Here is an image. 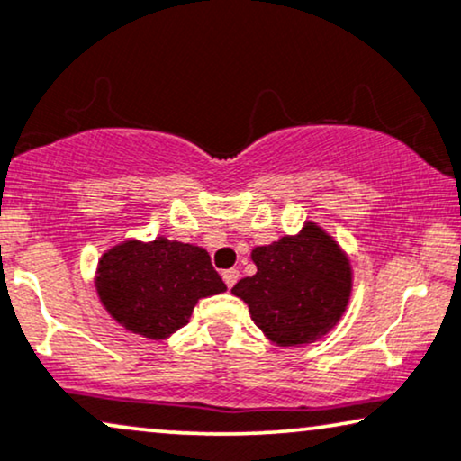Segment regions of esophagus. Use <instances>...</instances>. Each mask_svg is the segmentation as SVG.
Wrapping results in <instances>:
<instances>
[{"label": "esophagus", "mask_w": 461, "mask_h": 461, "mask_svg": "<svg viewBox=\"0 0 461 461\" xmlns=\"http://www.w3.org/2000/svg\"><path fill=\"white\" fill-rule=\"evenodd\" d=\"M238 276H240V272H238L236 267H231V270H225L223 272V281H225L227 287H230V289L234 287L236 281H238Z\"/></svg>", "instance_id": "obj_1"}]
</instances>
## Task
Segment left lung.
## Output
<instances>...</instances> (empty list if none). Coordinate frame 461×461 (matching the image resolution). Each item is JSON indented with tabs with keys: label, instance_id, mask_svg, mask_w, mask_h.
Here are the masks:
<instances>
[{
	"label": "left lung",
	"instance_id": "left-lung-1",
	"mask_svg": "<svg viewBox=\"0 0 461 461\" xmlns=\"http://www.w3.org/2000/svg\"><path fill=\"white\" fill-rule=\"evenodd\" d=\"M253 276L231 294L276 347H306L336 328L353 294V267L345 249L321 225L306 221L294 236L250 250Z\"/></svg>",
	"mask_w": 461,
	"mask_h": 461
}]
</instances>
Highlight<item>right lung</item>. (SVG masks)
I'll return each mask as SVG.
<instances>
[{
    "label": "right lung",
    "mask_w": 461,
    "mask_h": 461,
    "mask_svg": "<svg viewBox=\"0 0 461 461\" xmlns=\"http://www.w3.org/2000/svg\"><path fill=\"white\" fill-rule=\"evenodd\" d=\"M227 287L206 249L155 238H130L97 261L95 291L102 306L131 334L166 340L189 323L197 300Z\"/></svg>",
    "instance_id": "1"
}]
</instances>
